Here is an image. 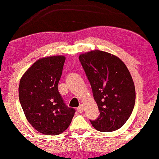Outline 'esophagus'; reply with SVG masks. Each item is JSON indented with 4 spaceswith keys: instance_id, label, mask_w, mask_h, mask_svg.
<instances>
[{
    "instance_id": "esophagus-1",
    "label": "esophagus",
    "mask_w": 159,
    "mask_h": 159,
    "mask_svg": "<svg viewBox=\"0 0 159 159\" xmlns=\"http://www.w3.org/2000/svg\"><path fill=\"white\" fill-rule=\"evenodd\" d=\"M77 111H78V112H79V113H82L84 111V107H83V105H80L79 107H78L77 108Z\"/></svg>"
}]
</instances>
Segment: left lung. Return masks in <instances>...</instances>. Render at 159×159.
<instances>
[{
  "label": "left lung",
  "mask_w": 159,
  "mask_h": 159,
  "mask_svg": "<svg viewBox=\"0 0 159 159\" xmlns=\"http://www.w3.org/2000/svg\"><path fill=\"white\" fill-rule=\"evenodd\" d=\"M100 114L90 123L96 130L110 132L121 128L132 114L135 87L126 66L119 57L94 50L79 56Z\"/></svg>",
  "instance_id": "left-lung-1"
}]
</instances>
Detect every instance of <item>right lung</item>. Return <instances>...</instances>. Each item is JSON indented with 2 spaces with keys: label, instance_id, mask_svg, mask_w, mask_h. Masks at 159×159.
Returning a JSON list of instances; mask_svg holds the SVG:
<instances>
[{
  "label": "right lung",
  "instance_id": "1",
  "mask_svg": "<svg viewBox=\"0 0 159 159\" xmlns=\"http://www.w3.org/2000/svg\"><path fill=\"white\" fill-rule=\"evenodd\" d=\"M65 60L62 55L41 58L20 80L19 101L27 121L47 135L64 132L75 113L74 108L66 105L58 91Z\"/></svg>",
  "mask_w": 159,
  "mask_h": 159
}]
</instances>
